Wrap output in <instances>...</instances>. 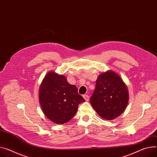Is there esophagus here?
<instances>
[{
  "instance_id": "1",
  "label": "esophagus",
  "mask_w": 157,
  "mask_h": 157,
  "mask_svg": "<svg viewBox=\"0 0 157 157\" xmlns=\"http://www.w3.org/2000/svg\"><path fill=\"white\" fill-rule=\"evenodd\" d=\"M83 98H84V99L86 100V101H89V95H84L83 96Z\"/></svg>"
}]
</instances>
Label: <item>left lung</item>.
Wrapping results in <instances>:
<instances>
[{"instance_id": "1", "label": "left lung", "mask_w": 157, "mask_h": 157, "mask_svg": "<svg viewBox=\"0 0 157 157\" xmlns=\"http://www.w3.org/2000/svg\"><path fill=\"white\" fill-rule=\"evenodd\" d=\"M129 92L126 83L113 70L103 72L96 80L90 102L97 113L105 120H113L127 107Z\"/></svg>"}]
</instances>
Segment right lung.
<instances>
[{"mask_svg": "<svg viewBox=\"0 0 157 157\" xmlns=\"http://www.w3.org/2000/svg\"><path fill=\"white\" fill-rule=\"evenodd\" d=\"M39 100L46 117L58 124L69 121L75 115L78 104L85 102L75 86L53 71L48 72L41 82Z\"/></svg>", "mask_w": 157, "mask_h": 157, "instance_id": "obj_1", "label": "right lung"}]
</instances>
